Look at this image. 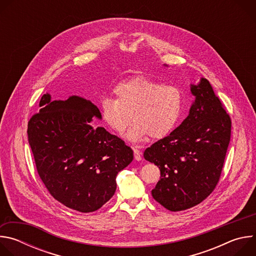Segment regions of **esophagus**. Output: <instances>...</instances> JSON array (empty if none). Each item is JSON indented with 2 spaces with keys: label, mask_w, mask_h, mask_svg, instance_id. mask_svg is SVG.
<instances>
[{
  "label": "esophagus",
  "mask_w": 256,
  "mask_h": 256,
  "mask_svg": "<svg viewBox=\"0 0 256 256\" xmlns=\"http://www.w3.org/2000/svg\"><path fill=\"white\" fill-rule=\"evenodd\" d=\"M134 159L136 161L142 160V151L138 149V146H134Z\"/></svg>",
  "instance_id": "obj_1"
}]
</instances>
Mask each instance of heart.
Returning a JSON list of instances; mask_svg holds the SVG:
<instances>
[{"mask_svg": "<svg viewBox=\"0 0 256 256\" xmlns=\"http://www.w3.org/2000/svg\"><path fill=\"white\" fill-rule=\"evenodd\" d=\"M114 97L105 96L99 108L103 122L116 132H124L132 140L150 136L162 138L179 124L184 106V94L177 85L163 84L148 77H134L120 82L114 89ZM132 116H130V114Z\"/></svg>", "mask_w": 256, "mask_h": 256, "instance_id": "heart-1", "label": "heart"}]
</instances>
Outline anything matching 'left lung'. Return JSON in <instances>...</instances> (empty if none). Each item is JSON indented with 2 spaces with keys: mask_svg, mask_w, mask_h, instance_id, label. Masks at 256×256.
Here are the masks:
<instances>
[{
  "mask_svg": "<svg viewBox=\"0 0 256 256\" xmlns=\"http://www.w3.org/2000/svg\"><path fill=\"white\" fill-rule=\"evenodd\" d=\"M192 93L188 116L144 152L161 173L152 196L171 212L190 208L214 192L231 138V118L210 82L202 78Z\"/></svg>",
  "mask_w": 256,
  "mask_h": 256,
  "instance_id": "left-lung-1",
  "label": "left lung"
}]
</instances>
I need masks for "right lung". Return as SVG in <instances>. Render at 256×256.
<instances>
[{"label": "right lung", "mask_w": 256, "mask_h": 256, "mask_svg": "<svg viewBox=\"0 0 256 256\" xmlns=\"http://www.w3.org/2000/svg\"><path fill=\"white\" fill-rule=\"evenodd\" d=\"M40 112L28 122L27 134L36 170L48 192L81 212L99 210L116 190V175L134 159L130 147L104 128L97 106L79 96L50 100L42 95Z\"/></svg>", "instance_id": "add662e5"}]
</instances>
